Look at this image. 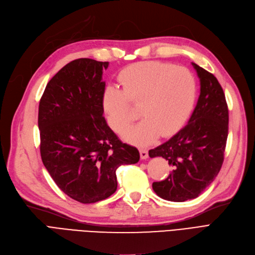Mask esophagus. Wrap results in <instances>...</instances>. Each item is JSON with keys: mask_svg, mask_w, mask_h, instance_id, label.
<instances>
[{"mask_svg": "<svg viewBox=\"0 0 255 255\" xmlns=\"http://www.w3.org/2000/svg\"><path fill=\"white\" fill-rule=\"evenodd\" d=\"M139 152H140V157H141V159H146L148 157V153L146 148H139Z\"/></svg>", "mask_w": 255, "mask_h": 255, "instance_id": "1", "label": "esophagus"}]
</instances>
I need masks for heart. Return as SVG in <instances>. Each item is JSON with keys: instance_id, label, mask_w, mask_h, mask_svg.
<instances>
[{"instance_id": "1", "label": "heart", "mask_w": 255, "mask_h": 255, "mask_svg": "<svg viewBox=\"0 0 255 255\" xmlns=\"http://www.w3.org/2000/svg\"><path fill=\"white\" fill-rule=\"evenodd\" d=\"M121 89L109 86L102 104L110 127L121 131L137 117L143 119L122 131L130 142L150 143L170 136L186 122L196 97V81L189 69L159 61L131 64L118 76Z\"/></svg>"}]
</instances>
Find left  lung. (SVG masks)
Returning a JSON list of instances; mask_svg holds the SVG:
<instances>
[{"label":"left lung","mask_w":255,"mask_h":255,"mask_svg":"<svg viewBox=\"0 0 255 255\" xmlns=\"http://www.w3.org/2000/svg\"><path fill=\"white\" fill-rule=\"evenodd\" d=\"M200 81V95L192 116L177 134L148 151L163 157L173 171L162 181L153 182L156 194L181 203L196 198L211 184L224 162L229 111L224 91L213 74L192 63Z\"/></svg>","instance_id":"obj_1"}]
</instances>
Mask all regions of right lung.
Masks as SVG:
<instances>
[{"label": "right lung", "instance_id": "obj_1", "mask_svg": "<svg viewBox=\"0 0 255 255\" xmlns=\"http://www.w3.org/2000/svg\"><path fill=\"white\" fill-rule=\"evenodd\" d=\"M108 67L87 58L72 61L50 79L39 104L43 164L57 186L82 204L114 194L116 170L140 158L103 117L102 71Z\"/></svg>", "mask_w": 255, "mask_h": 255}]
</instances>
